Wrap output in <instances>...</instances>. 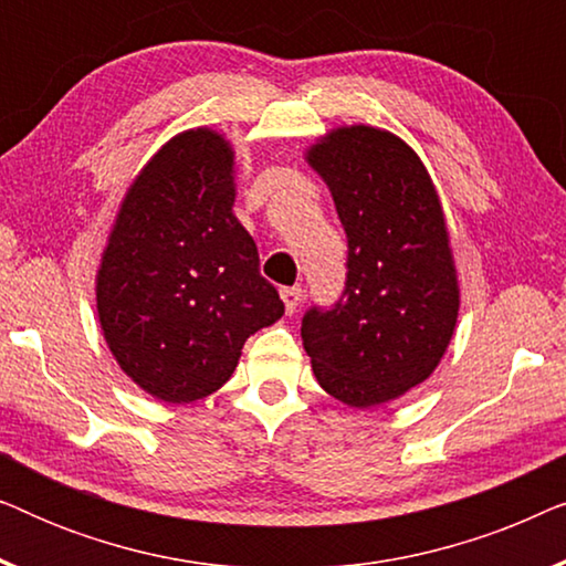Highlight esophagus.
<instances>
[{
	"instance_id": "34e87169",
	"label": "esophagus",
	"mask_w": 566,
	"mask_h": 566,
	"mask_svg": "<svg viewBox=\"0 0 566 566\" xmlns=\"http://www.w3.org/2000/svg\"><path fill=\"white\" fill-rule=\"evenodd\" d=\"M281 298L285 304V312L293 314L301 304V289H298V285H289V289H281Z\"/></svg>"
}]
</instances>
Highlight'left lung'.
<instances>
[{"label":"left lung","mask_w":566,"mask_h":566,"mask_svg":"<svg viewBox=\"0 0 566 566\" xmlns=\"http://www.w3.org/2000/svg\"><path fill=\"white\" fill-rule=\"evenodd\" d=\"M347 234L345 291L312 306L301 339L319 386L376 407L422 384L459 319V283L428 169L389 130L337 128L308 149Z\"/></svg>","instance_id":"8db88e82"}]
</instances>
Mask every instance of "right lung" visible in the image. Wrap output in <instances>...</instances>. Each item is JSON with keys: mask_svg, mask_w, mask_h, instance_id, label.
<instances>
[{"mask_svg": "<svg viewBox=\"0 0 566 566\" xmlns=\"http://www.w3.org/2000/svg\"><path fill=\"white\" fill-rule=\"evenodd\" d=\"M234 151L216 130L175 136L142 169L97 273V314L120 368L185 405L234 374L247 337L283 316L237 221Z\"/></svg>", "mask_w": 566, "mask_h": 566, "instance_id": "obj_1", "label": "right lung"}]
</instances>
